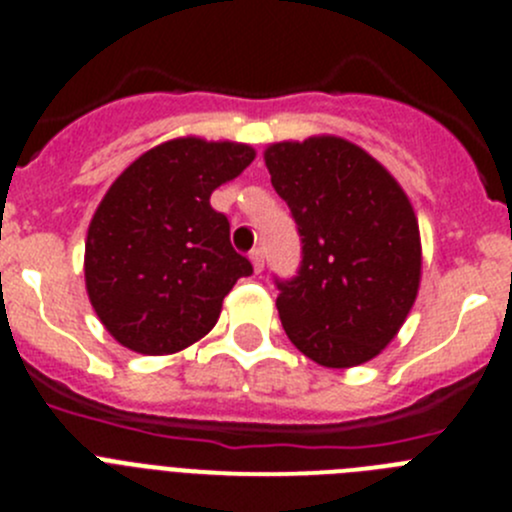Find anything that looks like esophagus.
<instances>
[{"mask_svg":"<svg viewBox=\"0 0 512 512\" xmlns=\"http://www.w3.org/2000/svg\"><path fill=\"white\" fill-rule=\"evenodd\" d=\"M250 260H252V267H255V272L260 275V272L265 270V255H262L260 247H255V250L250 252Z\"/></svg>","mask_w":512,"mask_h":512,"instance_id":"34e87169","label":"esophagus"}]
</instances>
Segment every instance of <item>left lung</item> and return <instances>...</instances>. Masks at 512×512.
<instances>
[{
  "label": "left lung",
  "mask_w": 512,
  "mask_h": 512,
  "mask_svg": "<svg viewBox=\"0 0 512 512\" xmlns=\"http://www.w3.org/2000/svg\"><path fill=\"white\" fill-rule=\"evenodd\" d=\"M265 163L302 242L297 275L275 277L289 342L332 369L374 359L404 324L421 280L409 198L344 138L275 143Z\"/></svg>",
  "instance_id": "left-lung-1"
}]
</instances>
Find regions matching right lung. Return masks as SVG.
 <instances>
[{"mask_svg":"<svg viewBox=\"0 0 512 512\" xmlns=\"http://www.w3.org/2000/svg\"><path fill=\"white\" fill-rule=\"evenodd\" d=\"M255 158L242 143L178 138L133 160L108 188L86 237V289L116 342L160 356L215 327L225 294L252 275L210 205Z\"/></svg>","mask_w":512,"mask_h":512,"instance_id":"add662e5","label":"right lung"}]
</instances>
